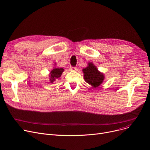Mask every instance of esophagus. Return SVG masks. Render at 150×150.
Instances as JSON below:
<instances>
[{"instance_id":"esophagus-1","label":"esophagus","mask_w":150,"mask_h":150,"mask_svg":"<svg viewBox=\"0 0 150 150\" xmlns=\"http://www.w3.org/2000/svg\"><path fill=\"white\" fill-rule=\"evenodd\" d=\"M70 70H72V71H75L77 70V68L75 67H70Z\"/></svg>"}]
</instances>
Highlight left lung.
<instances>
[{
  "instance_id": "obj_1",
  "label": "left lung",
  "mask_w": 150,
  "mask_h": 150,
  "mask_svg": "<svg viewBox=\"0 0 150 150\" xmlns=\"http://www.w3.org/2000/svg\"><path fill=\"white\" fill-rule=\"evenodd\" d=\"M83 72L86 82L91 85L93 88L98 87L105 79L103 73L99 72L92 62L88 63V67L83 69Z\"/></svg>"
}]
</instances>
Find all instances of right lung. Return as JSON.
<instances>
[{
  "label": "right lung",
  "instance_id": "1",
  "mask_svg": "<svg viewBox=\"0 0 150 150\" xmlns=\"http://www.w3.org/2000/svg\"><path fill=\"white\" fill-rule=\"evenodd\" d=\"M64 69L62 68H59V67H54L50 74V83H53L55 80L58 78H59L61 76V75L62 72H64Z\"/></svg>",
  "mask_w": 150,
  "mask_h": 150
}]
</instances>
